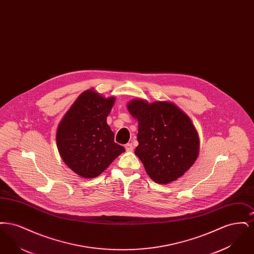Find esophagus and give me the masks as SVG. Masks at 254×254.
Listing matches in <instances>:
<instances>
[{
  "instance_id": "esophagus-1",
  "label": "esophagus",
  "mask_w": 254,
  "mask_h": 254,
  "mask_svg": "<svg viewBox=\"0 0 254 254\" xmlns=\"http://www.w3.org/2000/svg\"><path fill=\"white\" fill-rule=\"evenodd\" d=\"M125 147H126V150L128 151V152H130V151L133 150L132 144H127V145H125Z\"/></svg>"
}]
</instances>
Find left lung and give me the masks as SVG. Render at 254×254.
<instances>
[{
    "instance_id": "1",
    "label": "left lung",
    "mask_w": 254,
    "mask_h": 254,
    "mask_svg": "<svg viewBox=\"0 0 254 254\" xmlns=\"http://www.w3.org/2000/svg\"><path fill=\"white\" fill-rule=\"evenodd\" d=\"M127 108L138 121L135 154L147 175L157 184L176 181L199 155V135L190 118L169 101L135 98Z\"/></svg>"
}]
</instances>
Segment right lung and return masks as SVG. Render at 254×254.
Masks as SVG:
<instances>
[{
  "label": "right lung",
  "mask_w": 254,
  "mask_h": 254,
  "mask_svg": "<svg viewBox=\"0 0 254 254\" xmlns=\"http://www.w3.org/2000/svg\"><path fill=\"white\" fill-rule=\"evenodd\" d=\"M115 99L87 89L76 99L58 126L56 142L61 157L85 179L99 176L126 150L114 142V133L107 123Z\"/></svg>",
  "instance_id": "add662e5"
}]
</instances>
